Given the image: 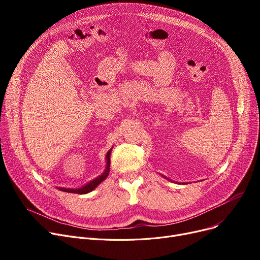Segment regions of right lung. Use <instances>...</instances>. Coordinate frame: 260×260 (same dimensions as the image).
I'll list each match as a JSON object with an SVG mask.
<instances>
[{"mask_svg":"<svg viewBox=\"0 0 260 260\" xmlns=\"http://www.w3.org/2000/svg\"><path fill=\"white\" fill-rule=\"evenodd\" d=\"M111 152L112 148L109 149L106 154V168L103 174H101L97 178L91 180L90 182H88L87 184H85L84 186L79 187V188H65V187H58L60 190H63V192H67V193H74V194H87L91 190H93L95 187H97L103 180L106 179V177L108 176L109 173V165H111Z\"/></svg>","mask_w":260,"mask_h":260,"instance_id":"obj_1","label":"right lung"}]
</instances>
